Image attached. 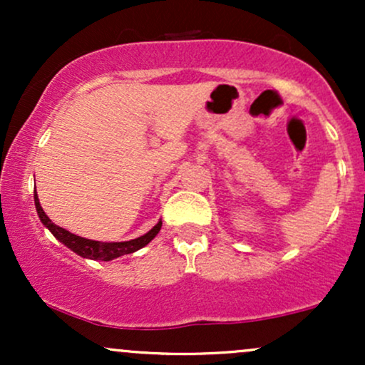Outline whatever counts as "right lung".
Masks as SVG:
<instances>
[{"mask_svg":"<svg viewBox=\"0 0 365 365\" xmlns=\"http://www.w3.org/2000/svg\"><path fill=\"white\" fill-rule=\"evenodd\" d=\"M34 202H36L37 215H39L41 221H43L46 228L53 233L56 240H60L61 244H65L70 250H73L75 254L82 255V257L86 259H94V261H113V259L121 257V255L125 254L135 252V250H139L142 247L148 245L149 242L158 235L163 225L161 221H159V223L154 226L153 230H149L145 235L133 238V240H128V242H96V240H89V238L73 235V233H70L68 230L54 225L53 221L46 216L44 209L41 207L39 199H37V192H34Z\"/></svg>","mask_w":365,"mask_h":365,"instance_id":"add662e5","label":"right lung"}]
</instances>
